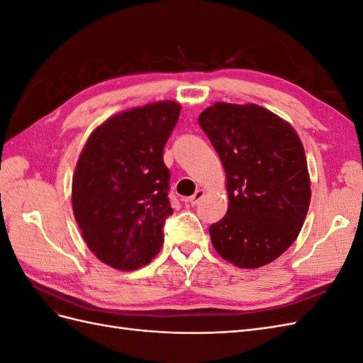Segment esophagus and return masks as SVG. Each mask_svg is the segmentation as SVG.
Listing matches in <instances>:
<instances>
[{
    "label": "esophagus",
    "mask_w": 363,
    "mask_h": 363,
    "mask_svg": "<svg viewBox=\"0 0 363 363\" xmlns=\"http://www.w3.org/2000/svg\"><path fill=\"white\" fill-rule=\"evenodd\" d=\"M203 196H204V191H203V189H199V191H196V192L191 196V199L188 200V203H189L191 206H196V204L200 203V200L203 199Z\"/></svg>",
    "instance_id": "34e87169"
}]
</instances>
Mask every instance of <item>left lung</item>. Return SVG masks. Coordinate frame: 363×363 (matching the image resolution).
Here are the masks:
<instances>
[{
    "mask_svg": "<svg viewBox=\"0 0 363 363\" xmlns=\"http://www.w3.org/2000/svg\"><path fill=\"white\" fill-rule=\"evenodd\" d=\"M199 124L227 177L228 208L208 227L212 244L239 268L268 265L294 244L309 211L301 140L286 121L257 104L215 103Z\"/></svg>",
    "mask_w": 363,
    "mask_h": 363,
    "instance_id": "obj_1",
    "label": "left lung"
}]
</instances>
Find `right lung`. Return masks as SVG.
<instances>
[{
    "label": "right lung",
    "instance_id": "obj_1",
    "mask_svg": "<svg viewBox=\"0 0 363 363\" xmlns=\"http://www.w3.org/2000/svg\"><path fill=\"white\" fill-rule=\"evenodd\" d=\"M180 111L175 101H159L108 118L77 162L75 221L87 247L108 267L138 269L163 244V225L172 213L163 148Z\"/></svg>",
    "mask_w": 363,
    "mask_h": 363
}]
</instances>
